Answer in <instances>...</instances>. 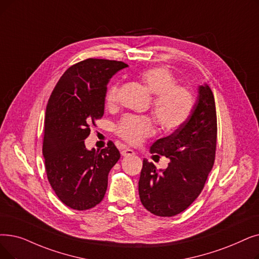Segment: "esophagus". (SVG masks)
<instances>
[{"instance_id": "obj_1", "label": "esophagus", "mask_w": 259, "mask_h": 259, "mask_svg": "<svg viewBox=\"0 0 259 259\" xmlns=\"http://www.w3.org/2000/svg\"><path fill=\"white\" fill-rule=\"evenodd\" d=\"M120 153H121V155L122 156H129V155H133L134 152L132 149H130V148H123L121 151H120Z\"/></svg>"}]
</instances>
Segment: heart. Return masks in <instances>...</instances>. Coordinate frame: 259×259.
<instances>
[{
    "mask_svg": "<svg viewBox=\"0 0 259 259\" xmlns=\"http://www.w3.org/2000/svg\"><path fill=\"white\" fill-rule=\"evenodd\" d=\"M141 80L154 94L152 102L153 115L164 131H171L189 118L195 107V97L190 90L178 84L175 75L163 66L146 69L140 74ZM119 85L112 84L106 95V103L113 107L118 102ZM117 136L132 145L140 144L155 131L154 121L149 116L127 114L116 125Z\"/></svg>",
    "mask_w": 259,
    "mask_h": 259,
    "instance_id": "heart-1",
    "label": "heart"
}]
</instances>
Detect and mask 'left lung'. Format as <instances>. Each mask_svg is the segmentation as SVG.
I'll use <instances>...</instances> for the list:
<instances>
[{
	"instance_id": "left-lung-1",
	"label": "left lung",
	"mask_w": 259,
	"mask_h": 259,
	"mask_svg": "<svg viewBox=\"0 0 259 259\" xmlns=\"http://www.w3.org/2000/svg\"><path fill=\"white\" fill-rule=\"evenodd\" d=\"M216 143L215 98L207 84L200 85L189 118L150 148L151 153L169 157L168 167L157 171L153 163L143 161L139 194L144 207L160 217L185 210L204 187L215 162Z\"/></svg>"
}]
</instances>
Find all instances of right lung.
<instances>
[{"label":"right lung","instance_id":"right-lung-1","mask_svg":"<svg viewBox=\"0 0 259 259\" xmlns=\"http://www.w3.org/2000/svg\"><path fill=\"white\" fill-rule=\"evenodd\" d=\"M128 64L89 58L73 64L60 77L47 106L42 153L49 182L62 203L85 210L102 202L108 175L120 153L113 142L102 150H88L84 140L105 111L107 83Z\"/></svg>","mask_w":259,"mask_h":259}]
</instances>
